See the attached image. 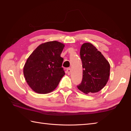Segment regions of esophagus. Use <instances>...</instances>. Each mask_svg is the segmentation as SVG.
Masks as SVG:
<instances>
[{
  "label": "esophagus",
  "mask_w": 131,
  "mask_h": 131,
  "mask_svg": "<svg viewBox=\"0 0 131 131\" xmlns=\"http://www.w3.org/2000/svg\"><path fill=\"white\" fill-rule=\"evenodd\" d=\"M67 71H68V73L69 74H70V73H71V69L70 68H69L68 69H67Z\"/></svg>",
  "instance_id": "34e87169"
}]
</instances>
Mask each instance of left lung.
<instances>
[{"label":"left lung","instance_id":"left-lung-1","mask_svg":"<svg viewBox=\"0 0 131 131\" xmlns=\"http://www.w3.org/2000/svg\"><path fill=\"white\" fill-rule=\"evenodd\" d=\"M83 65V79L78 88L85 94L98 92L107 83L110 63L92 44H83L80 50Z\"/></svg>","mask_w":131,"mask_h":131}]
</instances>
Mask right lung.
Here are the masks:
<instances>
[{"mask_svg":"<svg viewBox=\"0 0 131 131\" xmlns=\"http://www.w3.org/2000/svg\"><path fill=\"white\" fill-rule=\"evenodd\" d=\"M65 44L57 41L40 44L27 58L24 75L32 90L39 94L54 91L65 75L61 57Z\"/></svg>","mask_w":131,"mask_h":131,"instance_id":"add662e5","label":"right lung"}]
</instances>
